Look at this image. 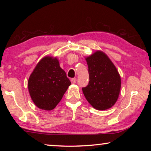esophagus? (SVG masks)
I'll return each mask as SVG.
<instances>
[{
  "label": "esophagus",
  "mask_w": 151,
  "mask_h": 151,
  "mask_svg": "<svg viewBox=\"0 0 151 151\" xmlns=\"http://www.w3.org/2000/svg\"><path fill=\"white\" fill-rule=\"evenodd\" d=\"M76 82V78H71V83H72L73 84H75Z\"/></svg>",
  "instance_id": "obj_1"
}]
</instances>
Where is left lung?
I'll return each mask as SVG.
<instances>
[{
	"label": "left lung",
	"instance_id": "8db88e82",
	"mask_svg": "<svg viewBox=\"0 0 151 151\" xmlns=\"http://www.w3.org/2000/svg\"><path fill=\"white\" fill-rule=\"evenodd\" d=\"M89 82L82 88L87 101L94 109L106 110L118 99L121 80L116 68L107 55L98 50L86 58Z\"/></svg>",
	"mask_w": 151,
	"mask_h": 151
}]
</instances>
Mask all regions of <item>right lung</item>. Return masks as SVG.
<instances>
[{
  "label": "right lung",
  "instance_id": "add662e5",
  "mask_svg": "<svg viewBox=\"0 0 151 151\" xmlns=\"http://www.w3.org/2000/svg\"><path fill=\"white\" fill-rule=\"evenodd\" d=\"M70 84L57 58L45 57L30 75L28 88L35 105L40 109L50 111L60 101Z\"/></svg>",
  "mask_w": 151,
  "mask_h": 151
}]
</instances>
